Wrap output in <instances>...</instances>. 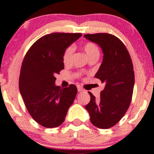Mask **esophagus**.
I'll list each match as a JSON object with an SVG mask.
<instances>
[{
    "label": "esophagus",
    "mask_w": 154,
    "mask_h": 154,
    "mask_svg": "<svg viewBox=\"0 0 154 154\" xmlns=\"http://www.w3.org/2000/svg\"><path fill=\"white\" fill-rule=\"evenodd\" d=\"M77 90H78L79 92H82L84 91V89L82 87H80V86H77Z\"/></svg>",
    "instance_id": "obj_1"
}]
</instances>
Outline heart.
<instances>
[{
	"label": "heart",
	"instance_id": "1",
	"mask_svg": "<svg viewBox=\"0 0 154 154\" xmlns=\"http://www.w3.org/2000/svg\"><path fill=\"white\" fill-rule=\"evenodd\" d=\"M83 50L87 54L90 59L92 58H98L100 55V50L97 45L93 42H88L83 45ZM74 54V48L72 46L68 47L65 50L63 55V61L64 64L68 65L71 63Z\"/></svg>",
	"mask_w": 154,
	"mask_h": 154
}]
</instances>
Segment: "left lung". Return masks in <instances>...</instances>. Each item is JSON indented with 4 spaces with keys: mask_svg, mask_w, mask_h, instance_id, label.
<instances>
[{
    "mask_svg": "<svg viewBox=\"0 0 154 154\" xmlns=\"http://www.w3.org/2000/svg\"><path fill=\"white\" fill-rule=\"evenodd\" d=\"M84 37L100 45L103 59L95 78L105 84L100 100L91 92V101L85 109L91 122L100 129L112 128L128 111L133 93L135 74L128 49L119 38L109 33L87 34Z\"/></svg>",
    "mask_w": 154,
    "mask_h": 154,
    "instance_id": "8db88e82",
    "label": "left lung"
}]
</instances>
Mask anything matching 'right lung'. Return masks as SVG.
Wrapping results in <instances>:
<instances>
[{
  "label": "right lung",
  "instance_id": "add662e5",
  "mask_svg": "<svg viewBox=\"0 0 154 154\" xmlns=\"http://www.w3.org/2000/svg\"><path fill=\"white\" fill-rule=\"evenodd\" d=\"M81 33L48 34L38 39L24 56L19 79L20 93L32 119L53 128L63 122L77 93L75 85H55L56 75L64 69L63 55Z\"/></svg>",
  "mask_w": 154,
  "mask_h": 154
}]
</instances>
